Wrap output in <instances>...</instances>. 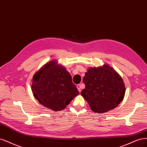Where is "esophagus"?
<instances>
[{
	"mask_svg": "<svg viewBox=\"0 0 147 147\" xmlns=\"http://www.w3.org/2000/svg\"><path fill=\"white\" fill-rule=\"evenodd\" d=\"M82 87V85H81V84H78V86H77V88H78V90H79V92H81Z\"/></svg>",
	"mask_w": 147,
	"mask_h": 147,
	"instance_id": "34e87169",
	"label": "esophagus"
}]
</instances>
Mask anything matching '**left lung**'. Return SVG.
I'll return each instance as SVG.
<instances>
[{
  "label": "left lung",
  "mask_w": 147,
  "mask_h": 147,
  "mask_svg": "<svg viewBox=\"0 0 147 147\" xmlns=\"http://www.w3.org/2000/svg\"><path fill=\"white\" fill-rule=\"evenodd\" d=\"M83 82L86 88L81 94L94 112L104 113L113 109L124 98V82L119 74L108 65L89 68Z\"/></svg>",
  "instance_id": "1"
}]
</instances>
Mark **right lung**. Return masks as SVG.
<instances>
[{
  "mask_svg": "<svg viewBox=\"0 0 147 147\" xmlns=\"http://www.w3.org/2000/svg\"><path fill=\"white\" fill-rule=\"evenodd\" d=\"M35 98L45 107L60 111L79 94L70 74L55 61L43 66L33 77Z\"/></svg>",
  "mask_w": 147,
  "mask_h": 147,
  "instance_id": "obj_1",
  "label": "right lung"
}]
</instances>
